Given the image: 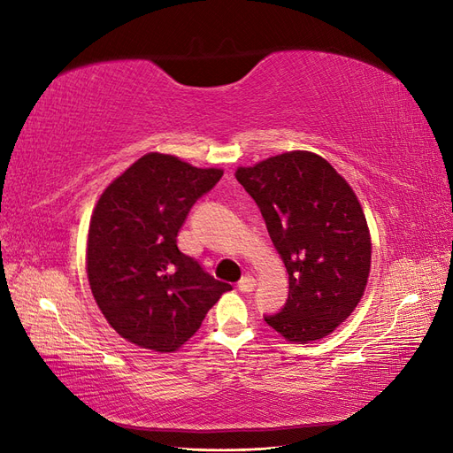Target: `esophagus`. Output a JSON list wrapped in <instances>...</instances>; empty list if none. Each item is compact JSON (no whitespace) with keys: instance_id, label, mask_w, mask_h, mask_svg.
<instances>
[{"instance_id":"34e87169","label":"esophagus","mask_w":453,"mask_h":453,"mask_svg":"<svg viewBox=\"0 0 453 453\" xmlns=\"http://www.w3.org/2000/svg\"><path fill=\"white\" fill-rule=\"evenodd\" d=\"M255 278L253 276H250V273H248V276H243L240 281H238V289L242 291V293H251L253 289H255Z\"/></svg>"}]
</instances>
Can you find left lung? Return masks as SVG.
I'll return each instance as SVG.
<instances>
[{
  "mask_svg": "<svg viewBox=\"0 0 453 453\" xmlns=\"http://www.w3.org/2000/svg\"><path fill=\"white\" fill-rule=\"evenodd\" d=\"M236 180L257 202L289 273L285 306L265 321L300 344L331 334L359 304L370 272L372 245L357 196L308 150L238 168Z\"/></svg>",
  "mask_w": 453,
  "mask_h": 453,
  "instance_id": "1",
  "label": "left lung"
}]
</instances>
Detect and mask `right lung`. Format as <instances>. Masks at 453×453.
I'll use <instances>...</instances> for the list:
<instances>
[{
  "instance_id": "1",
  "label": "right lung",
  "mask_w": 453,
  "mask_h": 453,
  "mask_svg": "<svg viewBox=\"0 0 453 453\" xmlns=\"http://www.w3.org/2000/svg\"><path fill=\"white\" fill-rule=\"evenodd\" d=\"M221 177L217 168L149 153L96 203L87 243L90 289L109 325L132 344L175 351L232 289L177 248L190 208Z\"/></svg>"
}]
</instances>
